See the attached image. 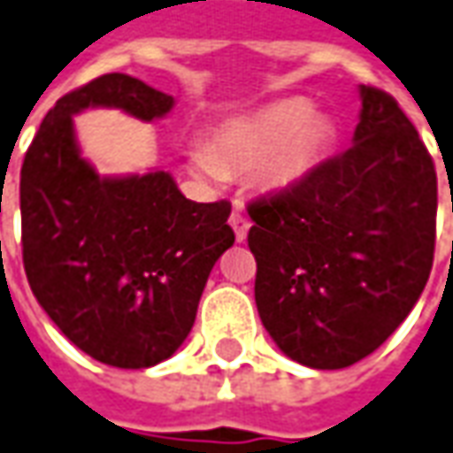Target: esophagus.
Here are the masks:
<instances>
[{"label":"esophagus","instance_id":"1","mask_svg":"<svg viewBox=\"0 0 453 453\" xmlns=\"http://www.w3.org/2000/svg\"><path fill=\"white\" fill-rule=\"evenodd\" d=\"M230 227L235 230V240L242 242V240L248 238V230H250V220H248V215H242L240 211L230 215Z\"/></svg>","mask_w":453,"mask_h":453}]
</instances>
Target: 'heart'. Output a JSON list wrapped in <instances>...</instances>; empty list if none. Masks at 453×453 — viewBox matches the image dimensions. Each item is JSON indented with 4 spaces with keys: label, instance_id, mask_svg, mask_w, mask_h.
<instances>
[{
    "label": "heart",
    "instance_id": "obj_1",
    "mask_svg": "<svg viewBox=\"0 0 453 453\" xmlns=\"http://www.w3.org/2000/svg\"><path fill=\"white\" fill-rule=\"evenodd\" d=\"M332 141L334 126L307 98H282L223 123L211 146L188 149V161L211 180L257 165V180L267 190H288L312 175Z\"/></svg>",
    "mask_w": 453,
    "mask_h": 453
}]
</instances>
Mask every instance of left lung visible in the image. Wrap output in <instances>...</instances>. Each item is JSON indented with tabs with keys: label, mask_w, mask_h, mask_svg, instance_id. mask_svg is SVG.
I'll return each instance as SVG.
<instances>
[{
	"label": "left lung",
	"mask_w": 453,
	"mask_h": 453,
	"mask_svg": "<svg viewBox=\"0 0 453 453\" xmlns=\"http://www.w3.org/2000/svg\"><path fill=\"white\" fill-rule=\"evenodd\" d=\"M359 98L355 146L248 205L260 319L312 369L372 355L407 319L434 263L432 156L389 94L359 86Z\"/></svg>",
	"instance_id": "8db88e82"
}]
</instances>
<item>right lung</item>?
<instances>
[{
    "label": "right lung",
    "instance_id": "right-lung-1",
    "mask_svg": "<svg viewBox=\"0 0 453 453\" xmlns=\"http://www.w3.org/2000/svg\"><path fill=\"white\" fill-rule=\"evenodd\" d=\"M161 119L173 96L104 73L61 96L21 163V257L36 303L81 352L146 369L196 322L215 260L235 242L230 203L188 201L171 173L101 178L73 136L79 111Z\"/></svg>",
    "mask_w": 453,
    "mask_h": 453
}]
</instances>
